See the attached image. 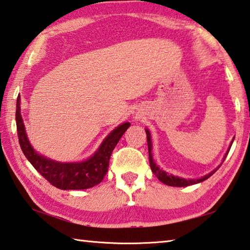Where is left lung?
Segmentation results:
<instances>
[{
	"label": "left lung",
	"instance_id": "left-lung-1",
	"mask_svg": "<svg viewBox=\"0 0 250 250\" xmlns=\"http://www.w3.org/2000/svg\"><path fill=\"white\" fill-rule=\"evenodd\" d=\"M146 130V134H147V144H148V152H149V165H150V168H151V171L154 172L155 176L159 179V181H161L165 185L170 186V187H188V186H192V185H196V183H200V182H203L208 179L209 177L212 176V174L216 171V170L221 167V165L218 166L217 168H215L208 174H205V176L201 177V178H196V179H185V178H181V177H178V176H173V174H170L168 172H166L165 170L160 169L158 167V165L156 164V161L154 160V157H152L151 154V150H152V143H151V135L150 132L148 130V128L145 129ZM234 142V138L233 141H231L230 145L229 147V149H227L226 154L224 156V158H223V161L225 160L227 154H229V151L231 147V144ZM222 161V163H223Z\"/></svg>",
	"mask_w": 250,
	"mask_h": 250
}]
</instances>
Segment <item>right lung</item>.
I'll list each match as a JSON object with an SVG mask.
<instances>
[{
    "label": "right lung",
    "mask_w": 250,
    "mask_h": 250,
    "mask_svg": "<svg viewBox=\"0 0 250 250\" xmlns=\"http://www.w3.org/2000/svg\"><path fill=\"white\" fill-rule=\"evenodd\" d=\"M129 126L130 123L124 122L114 128L87 159L78 163H61L47 158L34 149L21 114V96L17 98L16 127L21 150L33 167L52 186L61 190H84L99 185L107 172L114 148Z\"/></svg>",
    "instance_id": "right-lung-1"
}]
</instances>
